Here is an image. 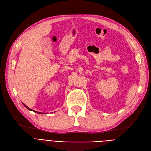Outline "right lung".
Wrapping results in <instances>:
<instances>
[{"instance_id":"right-lung-1","label":"right lung","mask_w":151,"mask_h":151,"mask_svg":"<svg viewBox=\"0 0 151 151\" xmlns=\"http://www.w3.org/2000/svg\"><path fill=\"white\" fill-rule=\"evenodd\" d=\"M23 105H24L26 108H27V109L28 110H30V111H34V112H36V113H38V114H41V112H38V111H34V110H31V109H29V107H27V106L25 105V104H24V103H23ZM42 114H45V113H42Z\"/></svg>"}]
</instances>
